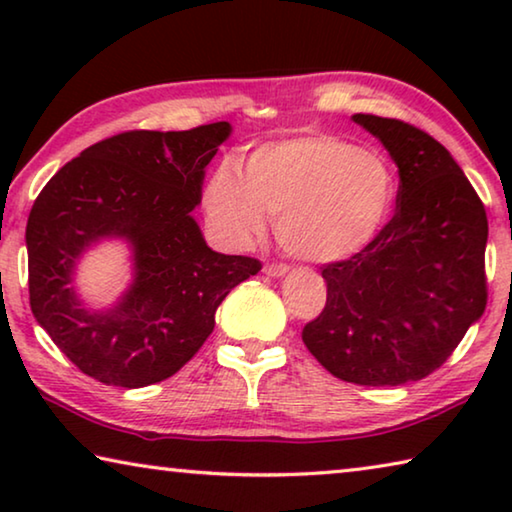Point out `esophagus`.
I'll return each mask as SVG.
<instances>
[{
  "label": "esophagus",
  "mask_w": 512,
  "mask_h": 512,
  "mask_svg": "<svg viewBox=\"0 0 512 512\" xmlns=\"http://www.w3.org/2000/svg\"><path fill=\"white\" fill-rule=\"evenodd\" d=\"M287 271H289L287 264H266L264 266V273L271 275V277H282Z\"/></svg>",
  "instance_id": "1"
}]
</instances>
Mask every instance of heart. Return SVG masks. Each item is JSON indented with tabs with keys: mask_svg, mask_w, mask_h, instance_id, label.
Returning a JSON list of instances; mask_svg holds the SVG:
<instances>
[{
	"mask_svg": "<svg viewBox=\"0 0 512 512\" xmlns=\"http://www.w3.org/2000/svg\"><path fill=\"white\" fill-rule=\"evenodd\" d=\"M397 201V171L377 149L332 133L262 144L244 173L221 164L203 192L212 228L232 246L264 235L266 214L293 257L339 262L366 248Z\"/></svg>",
	"mask_w": 512,
	"mask_h": 512,
	"instance_id": "heart-1",
	"label": "heart"
}]
</instances>
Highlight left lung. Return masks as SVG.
<instances>
[{
    "mask_svg": "<svg viewBox=\"0 0 512 512\" xmlns=\"http://www.w3.org/2000/svg\"><path fill=\"white\" fill-rule=\"evenodd\" d=\"M400 171L397 210L370 244L323 264L327 302L302 329L320 366L359 386L420 381L452 357L488 302V216L452 155L406 121L352 117Z\"/></svg>",
    "mask_w": 512,
    "mask_h": 512,
    "instance_id": "left-lung-1",
    "label": "left lung"
}]
</instances>
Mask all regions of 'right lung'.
<instances>
[{
    "instance_id": "add662e5",
    "label": "right lung",
    "mask_w": 512,
    "mask_h": 512,
    "mask_svg": "<svg viewBox=\"0 0 512 512\" xmlns=\"http://www.w3.org/2000/svg\"><path fill=\"white\" fill-rule=\"evenodd\" d=\"M228 121L189 131L112 135L42 187L27 223L29 302L60 352L108 386L167 379L201 350L214 311L262 262L207 248L192 210ZM134 248L136 280L110 312L85 310L71 289L75 259L101 238Z\"/></svg>"
}]
</instances>
